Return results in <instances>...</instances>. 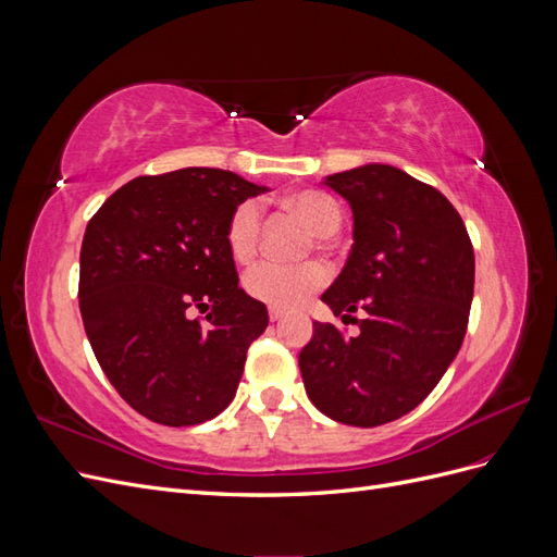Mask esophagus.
<instances>
[{
	"label": "esophagus",
	"mask_w": 557,
	"mask_h": 557,
	"mask_svg": "<svg viewBox=\"0 0 557 557\" xmlns=\"http://www.w3.org/2000/svg\"><path fill=\"white\" fill-rule=\"evenodd\" d=\"M285 315V311L283 309H276V307H269V320H274V323H276V320H281Z\"/></svg>",
	"instance_id": "esophagus-1"
}]
</instances>
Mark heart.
Wrapping results in <instances>:
<instances>
[{"label": "heart", "mask_w": 557, "mask_h": 557, "mask_svg": "<svg viewBox=\"0 0 557 557\" xmlns=\"http://www.w3.org/2000/svg\"><path fill=\"white\" fill-rule=\"evenodd\" d=\"M285 213H293L305 221L318 237H332L339 232L344 211L342 205L325 190H297L278 199ZM225 242L230 256L237 262H250L258 256L262 242V211L258 201L246 199L234 207L225 227ZM330 274L320 262L278 264L260 262L248 269L244 288L252 299H260L276 309H295L327 283Z\"/></svg>", "instance_id": "obj_1"}]
</instances>
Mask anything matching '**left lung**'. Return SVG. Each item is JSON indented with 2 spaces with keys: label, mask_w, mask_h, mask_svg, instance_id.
<instances>
[{
  "label": "left lung",
  "mask_w": 557,
  "mask_h": 557,
  "mask_svg": "<svg viewBox=\"0 0 557 557\" xmlns=\"http://www.w3.org/2000/svg\"><path fill=\"white\" fill-rule=\"evenodd\" d=\"M350 201L352 248L323 293L360 334L313 323L299 352L309 399L336 423L376 428L413 411L462 346L474 246L460 213L432 185L391 164L327 176ZM360 310L362 319H352Z\"/></svg>",
  "instance_id": "8db88e82"
}]
</instances>
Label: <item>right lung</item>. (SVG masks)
I'll use <instances>...</instances> for the list:
<instances>
[{"label":"right lung","mask_w":557,"mask_h":557,"mask_svg":"<svg viewBox=\"0 0 557 557\" xmlns=\"http://www.w3.org/2000/svg\"><path fill=\"white\" fill-rule=\"evenodd\" d=\"M260 193L213 166L137 176L83 234L78 307L95 358L153 423L188 428L221 413L269 325L225 242L234 207Z\"/></svg>","instance_id":"obj_1"}]
</instances>
